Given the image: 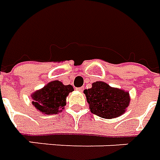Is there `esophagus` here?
Returning a JSON list of instances; mask_svg holds the SVG:
<instances>
[{"instance_id": "34e87169", "label": "esophagus", "mask_w": 160, "mask_h": 160, "mask_svg": "<svg viewBox=\"0 0 160 160\" xmlns=\"http://www.w3.org/2000/svg\"><path fill=\"white\" fill-rule=\"evenodd\" d=\"M76 90H77V91H80V92H82V91L84 90V88H83V87H81V88H77Z\"/></svg>"}]
</instances>
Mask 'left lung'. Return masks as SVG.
<instances>
[{
  "label": "left lung",
  "instance_id": "obj_1",
  "mask_svg": "<svg viewBox=\"0 0 160 160\" xmlns=\"http://www.w3.org/2000/svg\"><path fill=\"white\" fill-rule=\"evenodd\" d=\"M84 94L93 114L106 119L122 116L130 105L129 92L123 89L112 88L103 81H96L92 88L85 89Z\"/></svg>",
  "mask_w": 160,
  "mask_h": 160
}]
</instances>
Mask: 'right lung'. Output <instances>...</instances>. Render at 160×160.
<instances>
[{
    "label": "right lung",
    "mask_w": 160,
    "mask_h": 160,
    "mask_svg": "<svg viewBox=\"0 0 160 160\" xmlns=\"http://www.w3.org/2000/svg\"><path fill=\"white\" fill-rule=\"evenodd\" d=\"M73 88L64 85L59 80H52L43 88L31 94L32 105L44 115H53L61 112L66 105V97Z\"/></svg>",
    "instance_id": "add662e5"
}]
</instances>
